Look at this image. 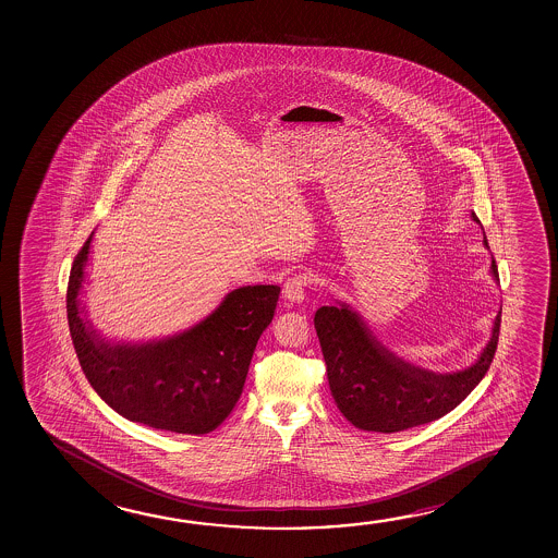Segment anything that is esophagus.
Returning <instances> with one entry per match:
<instances>
[{
  "instance_id": "1",
  "label": "esophagus",
  "mask_w": 558,
  "mask_h": 558,
  "mask_svg": "<svg viewBox=\"0 0 558 558\" xmlns=\"http://www.w3.org/2000/svg\"><path fill=\"white\" fill-rule=\"evenodd\" d=\"M310 275H295L288 278L282 286V298L286 302L300 303L305 298V288L310 286Z\"/></svg>"
}]
</instances>
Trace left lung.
<instances>
[{
  "mask_svg": "<svg viewBox=\"0 0 558 558\" xmlns=\"http://www.w3.org/2000/svg\"><path fill=\"white\" fill-rule=\"evenodd\" d=\"M473 220L478 221L475 214ZM484 247H488L486 238ZM490 270L498 282L494 258ZM500 320L502 310L494 319L493 337L473 366L453 374H434L395 356L347 303L323 305L315 313V329L338 411L356 428L384 434L438 421L488 372L498 347Z\"/></svg>",
  "mask_w": 558,
  "mask_h": 558,
  "instance_id": "8db88e82",
  "label": "left lung"
}]
</instances>
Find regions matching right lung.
<instances>
[{
  "mask_svg": "<svg viewBox=\"0 0 558 558\" xmlns=\"http://www.w3.org/2000/svg\"><path fill=\"white\" fill-rule=\"evenodd\" d=\"M93 233L68 282V323L93 389L124 418L174 434H208L238 404L263 330L275 317L278 286L229 292L206 319L173 337L109 342L85 319L80 302Z\"/></svg>",
  "mask_w": 558,
  "mask_h": 558,
  "instance_id": "1",
  "label": "right lung"
}]
</instances>
